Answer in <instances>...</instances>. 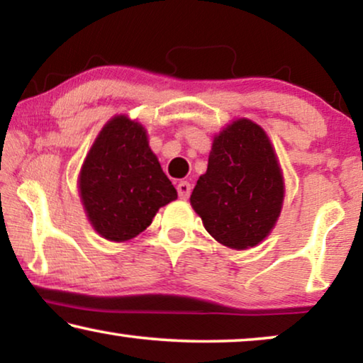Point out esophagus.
I'll return each instance as SVG.
<instances>
[{
  "mask_svg": "<svg viewBox=\"0 0 363 363\" xmlns=\"http://www.w3.org/2000/svg\"><path fill=\"white\" fill-rule=\"evenodd\" d=\"M177 191H178V196H180L182 200H186L191 193V185L188 182H180L177 185Z\"/></svg>",
  "mask_w": 363,
  "mask_h": 363,
  "instance_id": "esophagus-1",
  "label": "esophagus"
}]
</instances>
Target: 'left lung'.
I'll return each instance as SVG.
<instances>
[{"label":"left lung","mask_w":363,"mask_h":363,"mask_svg":"<svg viewBox=\"0 0 363 363\" xmlns=\"http://www.w3.org/2000/svg\"><path fill=\"white\" fill-rule=\"evenodd\" d=\"M282 198L284 183L269 138L255 122L240 118L215 137L208 170L190 201L216 241L247 250L269 235Z\"/></svg>","instance_id":"8db88e82"}]
</instances>
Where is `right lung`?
I'll return each mask as SVG.
<instances>
[{
    "label": "right lung",
    "mask_w": 363,
    "mask_h": 363,
    "mask_svg": "<svg viewBox=\"0 0 363 363\" xmlns=\"http://www.w3.org/2000/svg\"><path fill=\"white\" fill-rule=\"evenodd\" d=\"M79 190L94 230L127 241L150 225L177 190L150 150L147 132L125 116L113 117L84 162Z\"/></svg>",
    "instance_id": "add662e5"
}]
</instances>
